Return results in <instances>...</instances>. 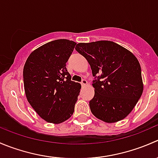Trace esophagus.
I'll use <instances>...</instances> for the list:
<instances>
[{
  "label": "esophagus",
  "instance_id": "1",
  "mask_svg": "<svg viewBox=\"0 0 158 158\" xmlns=\"http://www.w3.org/2000/svg\"><path fill=\"white\" fill-rule=\"evenodd\" d=\"M87 83H88V82H87V81L85 80V79H82V82H81V85H83V86L84 85H86Z\"/></svg>",
  "mask_w": 158,
  "mask_h": 158
}]
</instances>
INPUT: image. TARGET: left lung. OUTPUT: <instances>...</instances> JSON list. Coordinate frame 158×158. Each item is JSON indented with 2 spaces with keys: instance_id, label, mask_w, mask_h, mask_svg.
<instances>
[{
  "instance_id": "8db88e82",
  "label": "left lung",
  "mask_w": 158,
  "mask_h": 158,
  "mask_svg": "<svg viewBox=\"0 0 158 158\" xmlns=\"http://www.w3.org/2000/svg\"><path fill=\"white\" fill-rule=\"evenodd\" d=\"M76 49L86 59L96 79L92 84L95 95L89 102L92 114L107 123L127 117L144 89L138 59L112 41L80 43Z\"/></svg>"
}]
</instances>
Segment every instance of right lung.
Masks as SVG:
<instances>
[{
  "instance_id": "1",
  "label": "right lung",
  "mask_w": 158,
  "mask_h": 158,
  "mask_svg": "<svg viewBox=\"0 0 158 158\" xmlns=\"http://www.w3.org/2000/svg\"><path fill=\"white\" fill-rule=\"evenodd\" d=\"M76 43L66 39L51 41L30 54L23 67L27 101L47 122L60 124L74 112L81 85L71 81L66 67Z\"/></svg>"
}]
</instances>
